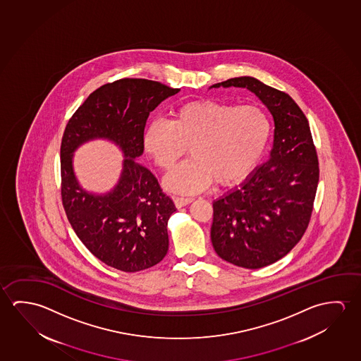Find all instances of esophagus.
Wrapping results in <instances>:
<instances>
[{
  "instance_id": "esophagus-1",
  "label": "esophagus",
  "mask_w": 361,
  "mask_h": 361,
  "mask_svg": "<svg viewBox=\"0 0 361 361\" xmlns=\"http://www.w3.org/2000/svg\"><path fill=\"white\" fill-rule=\"evenodd\" d=\"M173 200H174V204L177 208H182V207L187 206L189 203H192L193 202V198H190V197H173Z\"/></svg>"
}]
</instances>
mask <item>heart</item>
<instances>
[{
  "label": "heart",
  "mask_w": 361,
  "mask_h": 361,
  "mask_svg": "<svg viewBox=\"0 0 361 361\" xmlns=\"http://www.w3.org/2000/svg\"><path fill=\"white\" fill-rule=\"evenodd\" d=\"M272 124L256 105L198 100L178 106L171 121H152L144 132L145 152L171 171L190 145L192 159L164 178V187L195 193L213 180L235 184L257 166L269 144Z\"/></svg>",
  "instance_id": "heart-1"
}]
</instances>
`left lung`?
<instances>
[{"label": "left lung", "mask_w": 361, "mask_h": 361, "mask_svg": "<svg viewBox=\"0 0 361 361\" xmlns=\"http://www.w3.org/2000/svg\"><path fill=\"white\" fill-rule=\"evenodd\" d=\"M253 92L272 114L269 157L242 183L213 202L211 240L218 256L245 269H261L286 256L309 226L319 161L309 121L298 104L252 76L209 86Z\"/></svg>", "instance_id": "left-lung-1"}]
</instances>
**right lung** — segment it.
<instances>
[{
    "label": "right lung",
    "mask_w": 361,
    "mask_h": 361,
    "mask_svg": "<svg viewBox=\"0 0 361 361\" xmlns=\"http://www.w3.org/2000/svg\"><path fill=\"white\" fill-rule=\"evenodd\" d=\"M179 92L147 79L114 81L92 92L63 132L61 195L70 224L95 257L124 272L159 264L168 252L166 226L177 209L135 159L143 154L150 111ZM97 138L115 143L125 157L118 182L105 194L82 189L73 169L74 152Z\"/></svg>",
    "instance_id": "add662e5"
}]
</instances>
